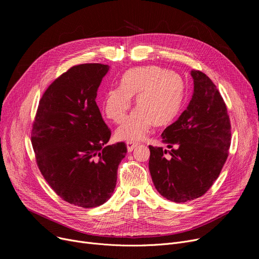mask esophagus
<instances>
[{"label":"esophagus","instance_id":"34e87169","mask_svg":"<svg viewBox=\"0 0 259 259\" xmlns=\"http://www.w3.org/2000/svg\"><path fill=\"white\" fill-rule=\"evenodd\" d=\"M140 145V143H137V142H128L127 143V149H128V152H131L133 151V149L135 147H138Z\"/></svg>","mask_w":259,"mask_h":259}]
</instances>
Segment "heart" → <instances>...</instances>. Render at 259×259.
I'll use <instances>...</instances> for the list:
<instances>
[{"instance_id": "b5f03b06", "label": "heart", "mask_w": 259, "mask_h": 259, "mask_svg": "<svg viewBox=\"0 0 259 259\" xmlns=\"http://www.w3.org/2000/svg\"><path fill=\"white\" fill-rule=\"evenodd\" d=\"M137 98L135 110L116 131L118 139L137 141L154 124L169 125L178 116L184 100V83L179 74L156 66L131 68L122 74L119 87L109 88L103 97L105 115L115 124L125 119Z\"/></svg>"}]
</instances>
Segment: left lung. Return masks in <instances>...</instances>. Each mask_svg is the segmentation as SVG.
<instances>
[{
	"instance_id": "8db88e82",
	"label": "left lung",
	"mask_w": 259,
	"mask_h": 259,
	"mask_svg": "<svg viewBox=\"0 0 259 259\" xmlns=\"http://www.w3.org/2000/svg\"><path fill=\"white\" fill-rule=\"evenodd\" d=\"M191 75L192 100L161 133L171 150L149 146L153 184L161 196L175 202L193 200L208 191L221 174L231 145L230 118L220 91L203 72L192 70Z\"/></svg>"
}]
</instances>
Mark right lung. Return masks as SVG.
<instances>
[{"label": "right lung", "mask_w": 259, "mask_h": 259, "mask_svg": "<svg viewBox=\"0 0 259 259\" xmlns=\"http://www.w3.org/2000/svg\"><path fill=\"white\" fill-rule=\"evenodd\" d=\"M109 70L104 64L71 67L46 89L31 130L37 167L62 199L81 208L99 207L110 198L117 168L127 153L111 137L95 102Z\"/></svg>", "instance_id": "obj_1"}]
</instances>
